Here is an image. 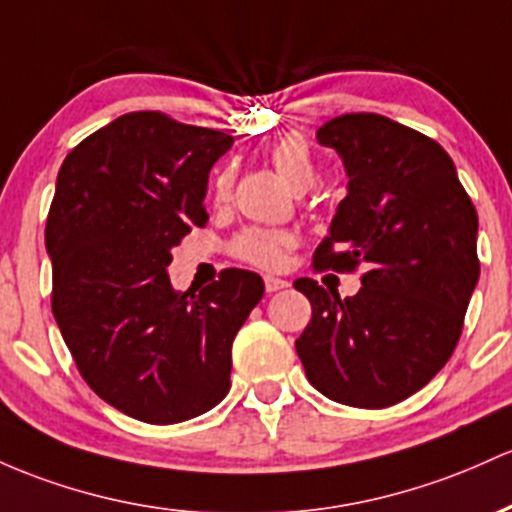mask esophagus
<instances>
[{"label":"esophagus","instance_id":"obj_1","mask_svg":"<svg viewBox=\"0 0 512 512\" xmlns=\"http://www.w3.org/2000/svg\"><path fill=\"white\" fill-rule=\"evenodd\" d=\"M289 286V282L286 279H279V277H265V289L267 294H274V291H282Z\"/></svg>","mask_w":512,"mask_h":512}]
</instances>
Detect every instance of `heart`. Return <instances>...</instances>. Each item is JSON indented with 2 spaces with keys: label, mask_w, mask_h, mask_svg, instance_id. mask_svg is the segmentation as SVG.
Segmentation results:
<instances>
[{
  "label": "heart",
  "mask_w": 512,
  "mask_h": 512,
  "mask_svg": "<svg viewBox=\"0 0 512 512\" xmlns=\"http://www.w3.org/2000/svg\"><path fill=\"white\" fill-rule=\"evenodd\" d=\"M269 162L279 177L289 184L294 192H306L318 182V167L313 162V153L308 143L296 133L279 138L277 143L269 148ZM233 172L226 170L216 177L213 184V201L216 204H226L233 192ZM291 247V235L282 230H267V228H245L230 243V252L238 260L247 262L255 267H279L284 260V252Z\"/></svg>",
  "instance_id": "heart-1"
}]
</instances>
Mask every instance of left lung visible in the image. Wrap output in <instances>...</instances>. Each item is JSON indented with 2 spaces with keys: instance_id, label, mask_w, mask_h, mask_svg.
<instances>
[{
  "instance_id": "obj_1",
  "label": "left lung",
  "mask_w": 512,
  "mask_h": 512,
  "mask_svg": "<svg viewBox=\"0 0 512 512\" xmlns=\"http://www.w3.org/2000/svg\"><path fill=\"white\" fill-rule=\"evenodd\" d=\"M316 138L338 150L350 182L313 267L367 272L350 299L296 279L313 308L296 352L330 401L389 408L423 389L457 347L479 282V216L445 148L403 123L342 114Z\"/></svg>"
}]
</instances>
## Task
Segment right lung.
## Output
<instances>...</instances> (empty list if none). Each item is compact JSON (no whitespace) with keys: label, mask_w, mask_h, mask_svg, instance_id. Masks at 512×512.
<instances>
[{"label":"right lung","mask_w":512,"mask_h":512,"mask_svg":"<svg viewBox=\"0 0 512 512\" xmlns=\"http://www.w3.org/2000/svg\"><path fill=\"white\" fill-rule=\"evenodd\" d=\"M233 136L131 111L70 150L46 223L53 316L89 389L116 411L172 425L230 389V347L265 294L223 269L199 294L174 291L172 247L204 228L206 184Z\"/></svg>","instance_id":"right-lung-1"}]
</instances>
